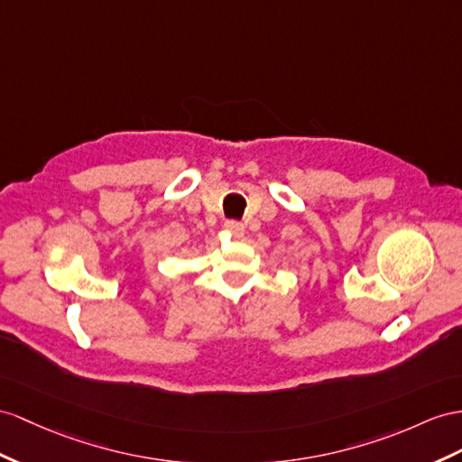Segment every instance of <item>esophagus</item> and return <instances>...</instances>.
<instances>
[{
  "mask_svg": "<svg viewBox=\"0 0 462 462\" xmlns=\"http://www.w3.org/2000/svg\"><path fill=\"white\" fill-rule=\"evenodd\" d=\"M224 230H226L230 236H234V238H242V234H244L242 224L240 222H234V220L224 224Z\"/></svg>",
  "mask_w": 462,
  "mask_h": 462,
  "instance_id": "esophagus-1",
  "label": "esophagus"
}]
</instances>
